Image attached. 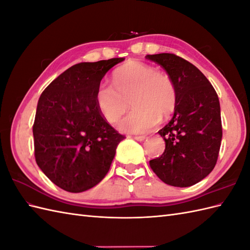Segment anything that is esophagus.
Listing matches in <instances>:
<instances>
[{
  "mask_svg": "<svg viewBox=\"0 0 250 250\" xmlns=\"http://www.w3.org/2000/svg\"><path fill=\"white\" fill-rule=\"evenodd\" d=\"M132 138H134L135 141H138V142H143L147 138V136H132Z\"/></svg>",
  "mask_w": 250,
  "mask_h": 250,
  "instance_id": "obj_1",
  "label": "esophagus"
}]
</instances>
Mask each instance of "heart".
I'll list each match as a JSON object with an SVG mask.
<instances>
[{
	"label": "heart",
	"instance_id": "obj_1",
	"mask_svg": "<svg viewBox=\"0 0 250 250\" xmlns=\"http://www.w3.org/2000/svg\"><path fill=\"white\" fill-rule=\"evenodd\" d=\"M114 85L102 83L96 91L99 112L109 124H116L126 109L133 111L120 121L119 130L130 134L152 130L160 119H167L177 106L178 91L169 74L154 66L131 61L113 75Z\"/></svg>",
	"mask_w": 250,
	"mask_h": 250
}]
</instances>
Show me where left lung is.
Wrapping results in <instances>:
<instances>
[{"label": "left lung", "instance_id": "1", "mask_svg": "<svg viewBox=\"0 0 250 250\" xmlns=\"http://www.w3.org/2000/svg\"><path fill=\"white\" fill-rule=\"evenodd\" d=\"M176 83L177 106L172 119L159 131L165 151L149 162L164 183L188 188L215 167L223 129L219 100L208 80L193 63L172 53L147 55Z\"/></svg>", "mask_w": 250, "mask_h": 250}]
</instances>
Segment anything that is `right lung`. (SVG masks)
Returning a JSON list of instances; mask_svg holds the SVG:
<instances>
[{
	"instance_id": "1",
	"label": "right lung",
	"mask_w": 250,
	"mask_h": 250,
	"mask_svg": "<svg viewBox=\"0 0 250 250\" xmlns=\"http://www.w3.org/2000/svg\"><path fill=\"white\" fill-rule=\"evenodd\" d=\"M124 60L77 63L39 98L33 125L35 160L52 182L70 193L94 188L106 176L125 138L96 103L102 78Z\"/></svg>"
}]
</instances>
